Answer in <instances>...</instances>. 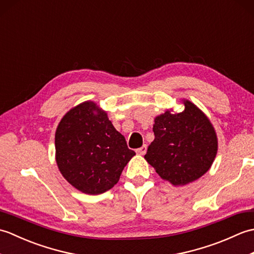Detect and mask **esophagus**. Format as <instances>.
Returning a JSON list of instances; mask_svg holds the SVG:
<instances>
[{"label": "esophagus", "mask_w": 254, "mask_h": 254, "mask_svg": "<svg viewBox=\"0 0 254 254\" xmlns=\"http://www.w3.org/2000/svg\"><path fill=\"white\" fill-rule=\"evenodd\" d=\"M146 152H147V145H145V144L143 145L142 147H139V148L136 149V153H137L138 155H144Z\"/></svg>", "instance_id": "1"}]
</instances>
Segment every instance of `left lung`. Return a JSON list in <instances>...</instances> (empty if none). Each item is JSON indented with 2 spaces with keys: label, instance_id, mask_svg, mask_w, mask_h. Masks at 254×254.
<instances>
[{
  "label": "left lung",
  "instance_id": "1",
  "mask_svg": "<svg viewBox=\"0 0 254 254\" xmlns=\"http://www.w3.org/2000/svg\"><path fill=\"white\" fill-rule=\"evenodd\" d=\"M185 110L155 118V139L144 158L164 180L186 186L201 178L217 154V136L208 118L189 100Z\"/></svg>",
  "mask_w": 254,
  "mask_h": 254
}]
</instances>
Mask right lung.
<instances>
[{"label":"right lung","instance_id":"1","mask_svg":"<svg viewBox=\"0 0 254 254\" xmlns=\"http://www.w3.org/2000/svg\"><path fill=\"white\" fill-rule=\"evenodd\" d=\"M134 155L107 112L93 101L74 107L57 127L59 170L83 193L96 195L110 190Z\"/></svg>","mask_w":254,"mask_h":254}]
</instances>
